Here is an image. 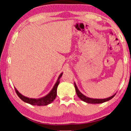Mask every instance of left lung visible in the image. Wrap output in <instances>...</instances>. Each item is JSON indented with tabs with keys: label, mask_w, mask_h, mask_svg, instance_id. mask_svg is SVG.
Wrapping results in <instances>:
<instances>
[{
	"label": "left lung",
	"mask_w": 131,
	"mask_h": 131,
	"mask_svg": "<svg viewBox=\"0 0 131 131\" xmlns=\"http://www.w3.org/2000/svg\"><path fill=\"white\" fill-rule=\"evenodd\" d=\"M75 84V90H76V93H77V96L78 97L80 98L81 100H82L83 101H84V102H86V103H88V104H101V103H104L105 102H107V101H109V100L112 99V98L113 97L115 96V94L113 95V96L110 97H108V98H106V99H92V98H90V97H88L85 96L82 93H81L80 91L79 90H78L77 86V85L75 84V83H74Z\"/></svg>",
	"instance_id": "obj_1"
}]
</instances>
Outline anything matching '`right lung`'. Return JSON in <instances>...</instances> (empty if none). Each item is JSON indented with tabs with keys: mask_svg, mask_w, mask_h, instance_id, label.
<instances>
[{
	"mask_svg": "<svg viewBox=\"0 0 131 131\" xmlns=\"http://www.w3.org/2000/svg\"><path fill=\"white\" fill-rule=\"evenodd\" d=\"M62 73H61L58 77V80H57L56 83H55L54 86L53 88L51 91L49 93L47 96L43 97L38 98V99H32V98H29L27 97H25L23 96L21 93L18 92V91L15 88V91L18 95V97L22 100L23 101L25 102L26 103L30 104V105H38V106H43V105H47L51 103L56 98L57 95V88H58V84H59V79L60 78L62 77Z\"/></svg>",
	"mask_w": 131,
	"mask_h": 131,
	"instance_id": "obj_1",
	"label": "right lung"
}]
</instances>
